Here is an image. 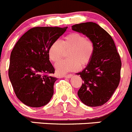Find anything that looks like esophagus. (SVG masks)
<instances>
[{"mask_svg":"<svg viewBox=\"0 0 132 132\" xmlns=\"http://www.w3.org/2000/svg\"><path fill=\"white\" fill-rule=\"evenodd\" d=\"M73 76V75L72 74H68V75H65V76H63L62 77H66V78H70V77Z\"/></svg>","mask_w":132,"mask_h":132,"instance_id":"1","label":"esophagus"}]
</instances>
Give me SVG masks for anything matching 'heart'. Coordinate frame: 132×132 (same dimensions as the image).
Wrapping results in <instances>:
<instances>
[{
    "label": "heart",
    "instance_id": "heart-1",
    "mask_svg": "<svg viewBox=\"0 0 132 132\" xmlns=\"http://www.w3.org/2000/svg\"><path fill=\"white\" fill-rule=\"evenodd\" d=\"M68 59L59 62L55 66L56 72L63 75L79 70L80 66H87L92 59L94 53V44L83 34L72 32L64 37L63 40L53 42L48 50V55L51 61L56 63L68 51Z\"/></svg>",
    "mask_w": 132,
    "mask_h": 132
}]
</instances>
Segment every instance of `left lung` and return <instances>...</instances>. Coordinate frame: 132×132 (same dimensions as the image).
<instances>
[{"instance_id": "left-lung-1", "label": "left lung", "mask_w": 132, "mask_h": 132, "mask_svg": "<svg viewBox=\"0 0 132 132\" xmlns=\"http://www.w3.org/2000/svg\"><path fill=\"white\" fill-rule=\"evenodd\" d=\"M72 30L86 35L94 44L90 62L80 75L83 81L77 94L84 104L98 107L106 103L119 86L121 60L113 38L98 24L87 22L72 26Z\"/></svg>"}]
</instances>
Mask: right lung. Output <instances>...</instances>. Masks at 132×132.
Segmentation results:
<instances>
[{
    "mask_svg": "<svg viewBox=\"0 0 132 132\" xmlns=\"http://www.w3.org/2000/svg\"><path fill=\"white\" fill-rule=\"evenodd\" d=\"M68 27H34L16 43L10 55L8 76L16 96L24 104L40 108L53 95L56 78L48 50Z\"/></svg>",
    "mask_w": 132,
    "mask_h": 132,
    "instance_id": "add662e5",
    "label": "right lung"
}]
</instances>
